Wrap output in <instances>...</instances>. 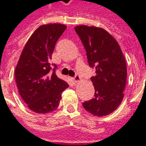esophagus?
Returning <instances> with one entry per match:
<instances>
[{
	"label": "esophagus",
	"instance_id": "1",
	"mask_svg": "<svg viewBox=\"0 0 146 146\" xmlns=\"http://www.w3.org/2000/svg\"><path fill=\"white\" fill-rule=\"evenodd\" d=\"M73 80L75 81V83H77V82H79V81H80V80H81V77H80L79 75H75V77L73 78Z\"/></svg>",
	"mask_w": 146,
	"mask_h": 146
}]
</instances>
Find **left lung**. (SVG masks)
<instances>
[{"instance_id": "8db88e82", "label": "left lung", "mask_w": 146, "mask_h": 146, "mask_svg": "<svg viewBox=\"0 0 146 146\" xmlns=\"http://www.w3.org/2000/svg\"><path fill=\"white\" fill-rule=\"evenodd\" d=\"M75 30L86 50L89 66L96 73L90 78L94 97L83 102V107L93 115L106 116L117 109L124 97L127 69L123 53L115 39L104 29L79 25Z\"/></svg>"}]
</instances>
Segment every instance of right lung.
I'll return each instance as SVG.
<instances>
[{"label":"right lung","mask_w":146,"mask_h":146,"mask_svg":"<svg viewBox=\"0 0 146 146\" xmlns=\"http://www.w3.org/2000/svg\"><path fill=\"white\" fill-rule=\"evenodd\" d=\"M66 29L61 24L39 27L25 44L15 70L19 93L29 108L38 113L54 111L62 92L68 87L56 75L57 66L50 63L58 39Z\"/></svg>","instance_id":"obj_1"}]
</instances>
